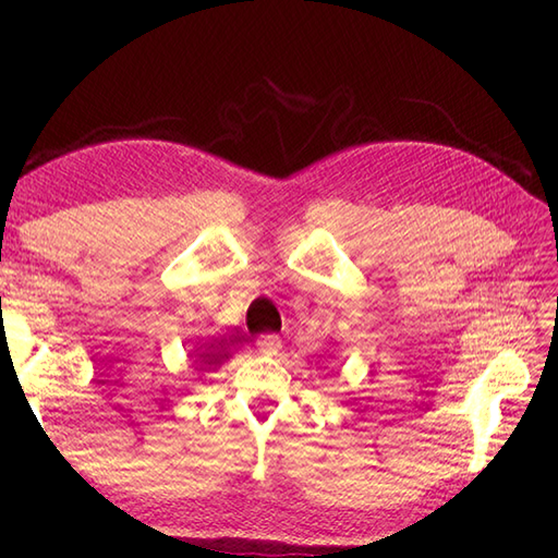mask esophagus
I'll list each match as a JSON object with an SVG mask.
<instances>
[{
    "mask_svg": "<svg viewBox=\"0 0 558 558\" xmlns=\"http://www.w3.org/2000/svg\"><path fill=\"white\" fill-rule=\"evenodd\" d=\"M258 349L265 356H277L279 349H281V337L279 335H265L258 340Z\"/></svg>",
    "mask_w": 558,
    "mask_h": 558,
    "instance_id": "esophagus-1",
    "label": "esophagus"
}]
</instances>
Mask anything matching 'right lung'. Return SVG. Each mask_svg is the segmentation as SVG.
<instances>
[{
  "mask_svg": "<svg viewBox=\"0 0 558 558\" xmlns=\"http://www.w3.org/2000/svg\"><path fill=\"white\" fill-rule=\"evenodd\" d=\"M246 342V337L240 332H230L223 337H216L211 342L199 344L195 349V365L199 373H211L218 365H221L226 359H230V349L234 344H242Z\"/></svg>",
  "mask_w": 558,
  "mask_h": 558,
  "instance_id": "add662e5",
  "label": "right lung"
}]
</instances>
